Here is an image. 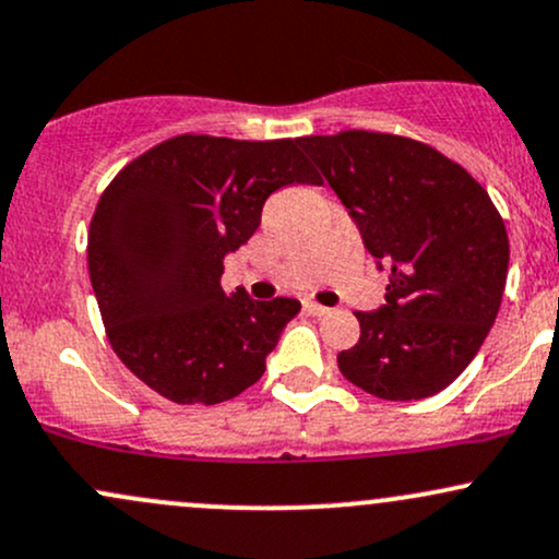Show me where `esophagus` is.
I'll return each mask as SVG.
<instances>
[{"mask_svg": "<svg viewBox=\"0 0 559 559\" xmlns=\"http://www.w3.org/2000/svg\"><path fill=\"white\" fill-rule=\"evenodd\" d=\"M305 312L307 316H312V318H323V316H329V307H323V305H318V301H312V299H307L305 301Z\"/></svg>", "mask_w": 559, "mask_h": 559, "instance_id": "34e87169", "label": "esophagus"}]
</instances>
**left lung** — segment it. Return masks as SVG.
<instances>
[{"label": "left lung", "instance_id": "obj_1", "mask_svg": "<svg viewBox=\"0 0 559 559\" xmlns=\"http://www.w3.org/2000/svg\"><path fill=\"white\" fill-rule=\"evenodd\" d=\"M360 228L391 260L386 305L355 312L360 342L338 352L346 381L378 400L447 389L471 365L502 305L510 241L491 197L423 141L378 131L301 136Z\"/></svg>", "mask_w": 559, "mask_h": 559}]
</instances>
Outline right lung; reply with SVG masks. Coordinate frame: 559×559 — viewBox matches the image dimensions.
Returning <instances> with one entry per match:
<instances>
[{
  "label": "right lung",
  "mask_w": 559,
  "mask_h": 559,
  "mask_svg": "<svg viewBox=\"0 0 559 559\" xmlns=\"http://www.w3.org/2000/svg\"><path fill=\"white\" fill-rule=\"evenodd\" d=\"M288 183H323L299 139L181 133L126 165L96 204L88 275L115 355L176 404H217L265 373L299 301L221 286L223 258L249 241Z\"/></svg>",
  "instance_id": "add662e5"
}]
</instances>
